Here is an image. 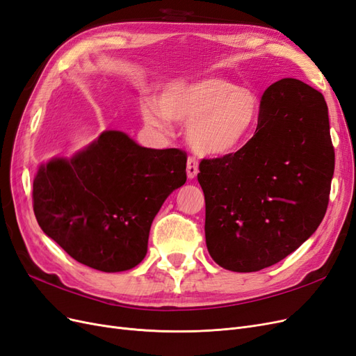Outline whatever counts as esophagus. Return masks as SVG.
Listing matches in <instances>:
<instances>
[{"label":"esophagus","instance_id":"34e87169","mask_svg":"<svg viewBox=\"0 0 356 356\" xmlns=\"http://www.w3.org/2000/svg\"><path fill=\"white\" fill-rule=\"evenodd\" d=\"M199 174V162L194 157L187 159V177L188 179H194Z\"/></svg>","mask_w":356,"mask_h":356}]
</instances>
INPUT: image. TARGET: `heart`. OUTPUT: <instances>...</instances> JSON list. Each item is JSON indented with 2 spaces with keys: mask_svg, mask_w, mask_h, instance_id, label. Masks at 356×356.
<instances>
[{
  "mask_svg": "<svg viewBox=\"0 0 356 356\" xmlns=\"http://www.w3.org/2000/svg\"><path fill=\"white\" fill-rule=\"evenodd\" d=\"M144 124L168 131L170 119L187 122L186 138L191 149L207 157L237 152L249 140L261 115L254 90L218 75L165 85L157 100L140 104Z\"/></svg>",
  "mask_w": 356,
  "mask_h": 356,
  "instance_id": "heart-1",
  "label": "heart"
}]
</instances>
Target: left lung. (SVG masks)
I'll return each instance as SVG.
<instances>
[{
	"label": "left lung",
	"instance_id": "1",
	"mask_svg": "<svg viewBox=\"0 0 356 356\" xmlns=\"http://www.w3.org/2000/svg\"><path fill=\"white\" fill-rule=\"evenodd\" d=\"M333 174L323 94L295 78L277 81L262 95L254 136L234 154L200 163L212 259L234 273L284 259L321 224Z\"/></svg>",
	"mask_w": 356,
	"mask_h": 356
}]
</instances>
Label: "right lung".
Masks as SVG:
<instances>
[{
  "label": "right lung",
  "mask_w": 356,
  "mask_h": 356,
  "mask_svg": "<svg viewBox=\"0 0 356 356\" xmlns=\"http://www.w3.org/2000/svg\"><path fill=\"white\" fill-rule=\"evenodd\" d=\"M186 153L141 147L108 129L70 157L41 163L33 212L44 234L73 259L103 273L137 266L168 195L184 186Z\"/></svg>",
  "instance_id": "1"
}]
</instances>
